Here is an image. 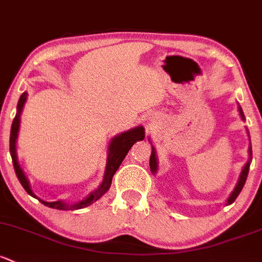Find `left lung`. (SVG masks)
I'll return each mask as SVG.
<instances>
[{
    "label": "left lung",
    "mask_w": 262,
    "mask_h": 262,
    "mask_svg": "<svg viewBox=\"0 0 262 262\" xmlns=\"http://www.w3.org/2000/svg\"><path fill=\"white\" fill-rule=\"evenodd\" d=\"M238 113H240V117L241 119L245 122V115H244V112H242V108L240 105H238ZM247 132V137H249V140H250V133L249 130L246 129ZM150 142V139H149ZM150 144H152V142H150ZM251 158H252V148H251V143H250V147H249V161L246 162V164H245L244 168H242L241 173H240V177H238V181L237 183H236L235 188H233V191L231 192L230 197L227 198V201H226V206L231 205V203L233 202V201L237 198L238 194H240L241 189L244 188L245 186V182H246V178H247V174H249V169H250V164H251ZM149 166H150V172L153 173V174H156L157 172H158V158H157V153H156V148H154V145H152V154H150V159H149Z\"/></svg>",
    "instance_id": "8db88e82"
}]
</instances>
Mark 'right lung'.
I'll return each mask as SVG.
<instances>
[{"label": "right lung", "instance_id": "obj_1", "mask_svg": "<svg viewBox=\"0 0 262 262\" xmlns=\"http://www.w3.org/2000/svg\"><path fill=\"white\" fill-rule=\"evenodd\" d=\"M27 99V93L25 92L24 94L20 96L17 103V113H16V117L12 122V126H11V134H10V153L11 158H12L13 168H15L16 176H17L18 181L22 184V187L25 188V191L32 196L34 198H37L41 203H43L45 206L51 208H56V210H80V208L88 207L92 203L96 202L104 193L108 192L110 188V184H112L113 176L115 174V172L118 170L120 164H122L123 159L125 158L126 153L129 152V149L132 148V145L134 143H137L138 140H143L145 137L144 128L142 125L136 126V128L130 129V130L123 132V133L118 134L114 138L110 140L108 145V156H106V164H105V170H104L103 181L99 184L98 188H95L94 191L90 192L84 200L79 201L76 203H68L65 201H54V202H48V201H43L41 198H38L36 194L32 192L31 186H30V182L27 180V177L25 176V172L22 170L18 163L17 159V152H16V143H17V137H18V130H20V123H21V114L22 110H24V105L26 103Z\"/></svg>", "mask_w": 262, "mask_h": 262}]
</instances>
